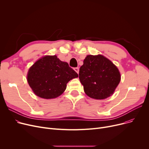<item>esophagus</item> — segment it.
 Masks as SVG:
<instances>
[{"label": "esophagus", "instance_id": "1", "mask_svg": "<svg viewBox=\"0 0 149 149\" xmlns=\"http://www.w3.org/2000/svg\"><path fill=\"white\" fill-rule=\"evenodd\" d=\"M74 69L75 71L78 74H79V68H75Z\"/></svg>", "mask_w": 149, "mask_h": 149}]
</instances>
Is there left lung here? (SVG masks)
<instances>
[{
	"mask_svg": "<svg viewBox=\"0 0 149 149\" xmlns=\"http://www.w3.org/2000/svg\"><path fill=\"white\" fill-rule=\"evenodd\" d=\"M79 79L88 96L103 100L113 94L121 75L117 67L102 55H89L80 68Z\"/></svg>",
	"mask_w": 149,
	"mask_h": 149,
	"instance_id": "8db88e82",
	"label": "left lung"
}]
</instances>
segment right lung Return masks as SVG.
<instances>
[{
  "mask_svg": "<svg viewBox=\"0 0 149 149\" xmlns=\"http://www.w3.org/2000/svg\"><path fill=\"white\" fill-rule=\"evenodd\" d=\"M78 76L68 63L61 61L56 56H46L29 68L27 81L37 96L51 99L61 95L66 84Z\"/></svg>",
  "mask_w": 149,
  "mask_h": 149,
  "instance_id": "1",
  "label": "right lung"
}]
</instances>
